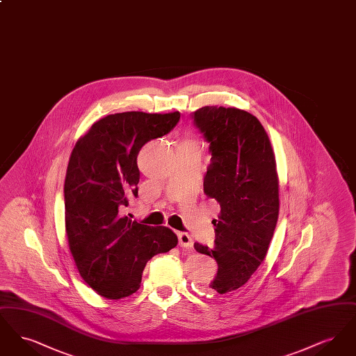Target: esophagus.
Returning a JSON list of instances; mask_svg holds the SVG:
<instances>
[{"label": "esophagus", "mask_w": 356, "mask_h": 356, "mask_svg": "<svg viewBox=\"0 0 356 356\" xmlns=\"http://www.w3.org/2000/svg\"><path fill=\"white\" fill-rule=\"evenodd\" d=\"M177 236H179V244H180V247L186 248V250H191V248L193 247V240H192V237L189 236L186 232H179Z\"/></svg>", "instance_id": "esophagus-1"}]
</instances>
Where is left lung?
I'll list each match as a JSON object with an SVG mask.
<instances>
[{"mask_svg": "<svg viewBox=\"0 0 356 356\" xmlns=\"http://www.w3.org/2000/svg\"><path fill=\"white\" fill-rule=\"evenodd\" d=\"M209 143L211 164L204 193L220 205L215 247L195 243L215 257L218 273L205 288L229 295L244 286L266 259L279 216V179L266 129L254 115L224 106H203L192 113Z\"/></svg>", "mask_w": 356, "mask_h": 356, "instance_id": "left-lung-1", "label": "left lung"}]
</instances>
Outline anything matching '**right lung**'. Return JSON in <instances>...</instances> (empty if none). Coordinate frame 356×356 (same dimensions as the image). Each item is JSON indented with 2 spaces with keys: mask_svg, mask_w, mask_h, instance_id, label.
Here are the masks:
<instances>
[{
  "mask_svg": "<svg viewBox=\"0 0 356 356\" xmlns=\"http://www.w3.org/2000/svg\"><path fill=\"white\" fill-rule=\"evenodd\" d=\"M179 120V112L108 115L72 151L64 184L69 250L85 283L106 299L135 293L147 261L177 245L170 228L140 224L120 212L131 196L137 197L140 149L170 134Z\"/></svg>",
  "mask_w": 356,
  "mask_h": 356,
  "instance_id": "1",
  "label": "right lung"
}]
</instances>
